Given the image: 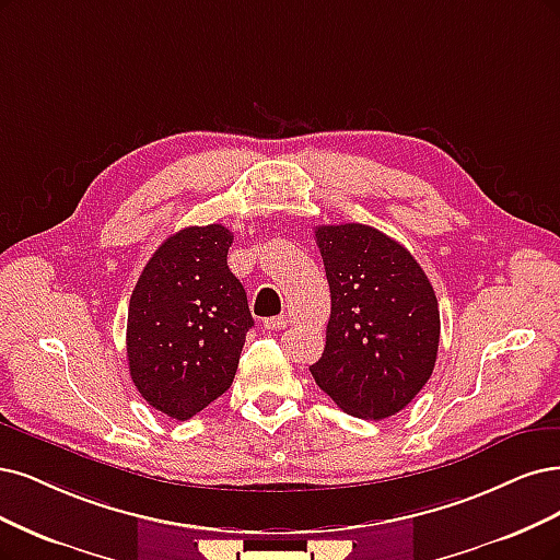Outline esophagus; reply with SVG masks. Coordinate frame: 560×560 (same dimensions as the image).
Instances as JSON below:
<instances>
[{"label":"esophagus","instance_id":"1","mask_svg":"<svg viewBox=\"0 0 560 560\" xmlns=\"http://www.w3.org/2000/svg\"><path fill=\"white\" fill-rule=\"evenodd\" d=\"M287 326H289L287 315H278V317L264 319V329H266V331H282V329H287Z\"/></svg>","mask_w":560,"mask_h":560}]
</instances>
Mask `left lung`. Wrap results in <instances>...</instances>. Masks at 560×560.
I'll use <instances>...</instances> for the list:
<instances>
[{
    "mask_svg": "<svg viewBox=\"0 0 560 560\" xmlns=\"http://www.w3.org/2000/svg\"><path fill=\"white\" fill-rule=\"evenodd\" d=\"M315 238L331 317L311 373L347 415L392 417L435 369L440 311L433 287L408 249L369 224H324Z\"/></svg>",
    "mask_w": 560,
    "mask_h": 560,
    "instance_id": "left-lung-1",
    "label": "left lung"
}]
</instances>
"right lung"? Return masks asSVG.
<instances>
[{
	"instance_id": "obj_1",
	"label": "right lung",
	"mask_w": 560,
	"mask_h": 560,
	"mask_svg": "<svg viewBox=\"0 0 560 560\" xmlns=\"http://www.w3.org/2000/svg\"><path fill=\"white\" fill-rule=\"evenodd\" d=\"M234 234L222 224L185 226L150 257L127 315V361L148 405L185 421L234 382L253 329L241 280L229 271Z\"/></svg>"
}]
</instances>
